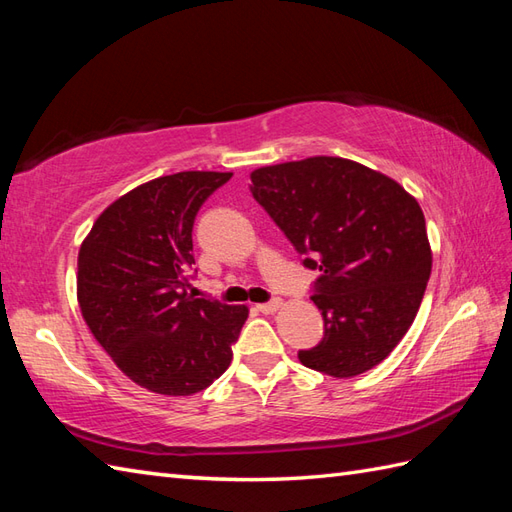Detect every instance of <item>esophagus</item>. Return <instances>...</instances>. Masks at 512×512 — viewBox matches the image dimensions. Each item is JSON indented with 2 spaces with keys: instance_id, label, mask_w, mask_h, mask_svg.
I'll list each match as a JSON object with an SVG mask.
<instances>
[{
  "instance_id": "esophagus-1",
  "label": "esophagus",
  "mask_w": 512,
  "mask_h": 512,
  "mask_svg": "<svg viewBox=\"0 0 512 512\" xmlns=\"http://www.w3.org/2000/svg\"><path fill=\"white\" fill-rule=\"evenodd\" d=\"M279 308H281V299H273V301H268V303H259V306H257V310L264 312V314H273Z\"/></svg>"
}]
</instances>
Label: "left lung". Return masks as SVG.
Listing matches in <instances>:
<instances>
[{
	"mask_svg": "<svg viewBox=\"0 0 512 512\" xmlns=\"http://www.w3.org/2000/svg\"><path fill=\"white\" fill-rule=\"evenodd\" d=\"M250 180L303 266L321 273L312 301L325 332L299 361L334 378L385 361L416 319L431 275L416 198L385 173L332 156L255 169Z\"/></svg>",
	"mask_w": 512,
	"mask_h": 512,
	"instance_id": "1",
	"label": "left lung"
}]
</instances>
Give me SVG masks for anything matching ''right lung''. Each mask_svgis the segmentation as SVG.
<instances>
[{
  "instance_id": "1",
  "label": "right lung",
  "mask_w": 512,
  "mask_h": 512,
  "mask_svg": "<svg viewBox=\"0 0 512 512\" xmlns=\"http://www.w3.org/2000/svg\"><path fill=\"white\" fill-rule=\"evenodd\" d=\"M233 173L180 171L125 193L79 250L76 297L94 339L136 385L191 396L231 365L246 306L191 290L193 222Z\"/></svg>"
}]
</instances>
